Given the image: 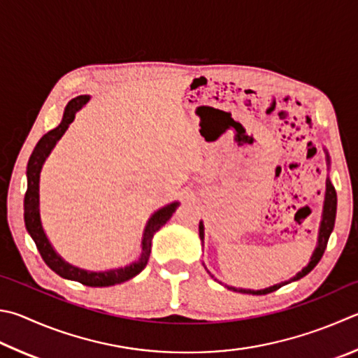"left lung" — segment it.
Masks as SVG:
<instances>
[{
  "instance_id": "8db88e82",
  "label": "left lung",
  "mask_w": 358,
  "mask_h": 358,
  "mask_svg": "<svg viewBox=\"0 0 358 358\" xmlns=\"http://www.w3.org/2000/svg\"><path fill=\"white\" fill-rule=\"evenodd\" d=\"M327 155V152H326ZM327 164H330V158L327 155ZM335 217H336V191L332 185V181L327 178L326 181V199H324V210H322V220H321V227H320V235H317V245L313 252V255L310 258V263L305 266V268L297 272V274L291 278L288 282H282L278 285H274V287H269V288H264V289H258V291H253V289H236V288H230L233 291H239V292H245V294H269V292H274L278 288H282L283 285H287L289 282H294L299 280V278H302L308 274L310 271H313L315 266L320 263V259L324 255V250H326L327 243H329V238H330V233H332L334 227H335ZM199 233H200V239L203 241V236H205V231H203V224L200 222L199 225ZM208 274L211 275V272L208 271ZM214 277V275H211Z\"/></svg>"
}]
</instances>
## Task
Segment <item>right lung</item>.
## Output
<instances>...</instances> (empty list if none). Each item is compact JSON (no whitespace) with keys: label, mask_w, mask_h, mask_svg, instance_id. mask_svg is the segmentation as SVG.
<instances>
[{"label":"right lung","mask_w":358,"mask_h":358,"mask_svg":"<svg viewBox=\"0 0 358 358\" xmlns=\"http://www.w3.org/2000/svg\"><path fill=\"white\" fill-rule=\"evenodd\" d=\"M90 100L89 95H80L76 99L70 100L67 103L66 109H64V115L59 125L55 129H51L47 134L42 136V139L37 142L34 150H32L28 167H26V178H28V189L24 194V225L26 230L34 239L37 245V250L41 252V257L43 262L47 263L50 269H53L57 275L69 280L80 282L86 287H113V285H119L129 280L139 274V272L145 268L150 258L152 252V239L153 235L157 233L162 225H164L169 219L172 217V214L178 208V201H173L171 205L162 206L153 216L148 219L145 225L144 236H142V252L138 262L125 266V268L111 269V271H103V272H92L86 269H80L76 266H71L67 262L57 255L53 245L48 241L47 235H45L42 220H41V210H38V181H41V172L45 159L48 158V155L53 150L56 142L62 138V134L67 131V128L75 119V114L86 105Z\"/></svg>","instance_id":"obj_1"}]
</instances>
